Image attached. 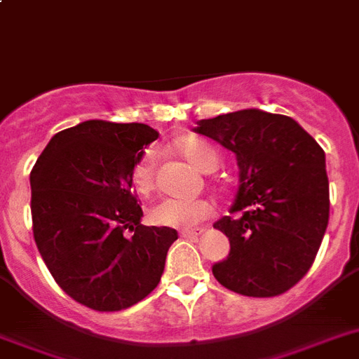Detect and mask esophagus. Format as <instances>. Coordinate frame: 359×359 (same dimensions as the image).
<instances>
[{"label": "esophagus", "instance_id": "1", "mask_svg": "<svg viewBox=\"0 0 359 359\" xmlns=\"http://www.w3.org/2000/svg\"><path fill=\"white\" fill-rule=\"evenodd\" d=\"M180 236H182V237H197V236H201V230H180Z\"/></svg>", "mask_w": 359, "mask_h": 359}]
</instances>
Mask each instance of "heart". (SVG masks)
Listing matches in <instances>:
<instances>
[{"instance_id":"obj_1","label":"heart","mask_w":359,"mask_h":359,"mask_svg":"<svg viewBox=\"0 0 359 359\" xmlns=\"http://www.w3.org/2000/svg\"><path fill=\"white\" fill-rule=\"evenodd\" d=\"M177 149L189 164L197 168L198 171H213L217 168V153L212 146H208L198 137H182L177 140ZM155 165L156 153L155 149H147L135 164L131 173V184L135 191L140 195H147L155 188ZM213 213V206L206 198H164L151 208L149 219L156 226H168V228H195Z\"/></svg>"}]
</instances>
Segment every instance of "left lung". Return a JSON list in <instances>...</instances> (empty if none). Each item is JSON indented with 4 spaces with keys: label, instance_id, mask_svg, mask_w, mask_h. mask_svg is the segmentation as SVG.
Returning a JSON list of instances; mask_svg holds the SVG:
<instances>
[{
    "label": "left lung",
    "instance_id": "1",
    "mask_svg": "<svg viewBox=\"0 0 359 359\" xmlns=\"http://www.w3.org/2000/svg\"><path fill=\"white\" fill-rule=\"evenodd\" d=\"M194 131L233 153L239 165L230 208L237 215L213 224L230 241L213 276L243 296L287 292L309 272L327 230L325 151L294 118L261 109L198 120Z\"/></svg>",
    "mask_w": 359,
    "mask_h": 359
}]
</instances>
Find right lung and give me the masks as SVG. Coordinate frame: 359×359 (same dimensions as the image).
Segmentation results:
<instances>
[{
  "instance_id": "add662e5",
  "label": "right lung",
  "mask_w": 359,
  "mask_h": 359,
  "mask_svg": "<svg viewBox=\"0 0 359 359\" xmlns=\"http://www.w3.org/2000/svg\"><path fill=\"white\" fill-rule=\"evenodd\" d=\"M156 138L146 123L86 120L54 135L31 171L36 246L62 290L98 312L142 301L179 237L140 224L131 194L135 164Z\"/></svg>"
}]
</instances>
